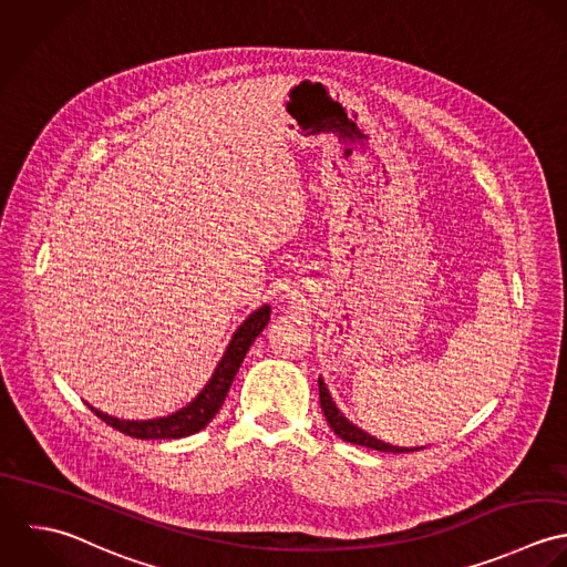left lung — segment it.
Wrapping results in <instances>:
<instances>
[{"mask_svg":"<svg viewBox=\"0 0 567 567\" xmlns=\"http://www.w3.org/2000/svg\"><path fill=\"white\" fill-rule=\"evenodd\" d=\"M318 385H320V405L324 410V416H327V423L331 425V430L340 436L341 441L346 443H352V445H361V447H368V450H377V452H390V453H403V452H416V450H423V447H394V445H388L370 434H365L363 430H359L357 425H352L340 410L338 405L333 403V396L329 394V388L327 383L322 381V377L318 379Z\"/></svg>","mask_w":567,"mask_h":567,"instance_id":"obj_1","label":"left lung"}]
</instances>
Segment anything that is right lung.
Listing matches in <instances>:
<instances>
[{
    "label": "right lung",
    "mask_w": 567,
    "mask_h": 567,
    "mask_svg": "<svg viewBox=\"0 0 567 567\" xmlns=\"http://www.w3.org/2000/svg\"><path fill=\"white\" fill-rule=\"evenodd\" d=\"M269 313H271L269 305H262L238 327V331L231 336L226 354L221 357L213 379L202 390V394H197V399L193 403H188L184 410H179L171 416H164V419H153V421H120V419L103 414L101 410H96L92 405H90V410L117 432H122L131 439H142V441L184 439V436L202 432L215 419V414L221 410L227 390H229L249 346L269 322Z\"/></svg>",
    "instance_id": "obj_1"
}]
</instances>
